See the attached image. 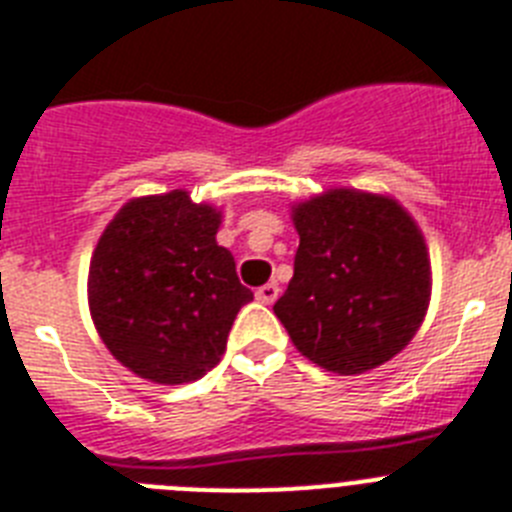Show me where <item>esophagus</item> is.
Returning <instances> with one entry per match:
<instances>
[{
    "mask_svg": "<svg viewBox=\"0 0 512 512\" xmlns=\"http://www.w3.org/2000/svg\"><path fill=\"white\" fill-rule=\"evenodd\" d=\"M278 292H281V289H278L276 284H265V286H260V289H257L255 297L260 299L263 305H273V302L278 299Z\"/></svg>",
    "mask_w": 512,
    "mask_h": 512,
    "instance_id": "1",
    "label": "esophagus"
}]
</instances>
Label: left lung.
I'll list each match as a JSON object with an SVG mask.
<instances>
[{
  "mask_svg": "<svg viewBox=\"0 0 512 512\" xmlns=\"http://www.w3.org/2000/svg\"><path fill=\"white\" fill-rule=\"evenodd\" d=\"M292 213L294 276L273 313L294 347L342 376L392 360L429 307V252L415 220L394 199L355 189H331Z\"/></svg>",
  "mask_w": 512,
  "mask_h": 512,
  "instance_id": "1",
  "label": "left lung"
}]
</instances>
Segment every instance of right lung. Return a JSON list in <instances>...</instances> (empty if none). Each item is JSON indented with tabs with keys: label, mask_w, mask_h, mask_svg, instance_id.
I'll list each match as a JSON object with an SVG mask.
<instances>
[{
	"label": "right lung",
	"mask_w": 512,
	"mask_h": 512,
	"mask_svg": "<svg viewBox=\"0 0 512 512\" xmlns=\"http://www.w3.org/2000/svg\"><path fill=\"white\" fill-rule=\"evenodd\" d=\"M220 213L189 191L131 199L89 268L94 326L115 360L155 384L205 376L226 352L236 313L255 294L218 247Z\"/></svg>",
	"instance_id": "add662e5"
}]
</instances>
